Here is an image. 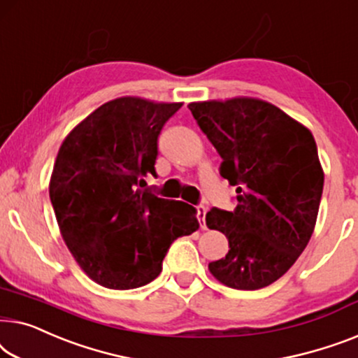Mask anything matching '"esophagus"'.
Here are the masks:
<instances>
[{
  "instance_id": "1",
  "label": "esophagus",
  "mask_w": 358,
  "mask_h": 358,
  "mask_svg": "<svg viewBox=\"0 0 358 358\" xmlns=\"http://www.w3.org/2000/svg\"><path fill=\"white\" fill-rule=\"evenodd\" d=\"M196 210H198V219H199V224H201V229L206 230V213H208V206L204 204H198L196 206Z\"/></svg>"
}]
</instances>
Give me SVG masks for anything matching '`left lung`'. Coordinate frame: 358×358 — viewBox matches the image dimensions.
<instances>
[{
  "instance_id": "1",
  "label": "left lung",
  "mask_w": 358,
  "mask_h": 358,
  "mask_svg": "<svg viewBox=\"0 0 358 358\" xmlns=\"http://www.w3.org/2000/svg\"><path fill=\"white\" fill-rule=\"evenodd\" d=\"M217 149L220 175L236 186V208H213L209 229L229 238L209 263L224 285L258 290L282 278L315 230L324 173L313 134L275 105L251 97L188 105Z\"/></svg>"
}]
</instances>
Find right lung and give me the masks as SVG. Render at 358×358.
Segmentation results:
<instances>
[{"mask_svg":"<svg viewBox=\"0 0 358 358\" xmlns=\"http://www.w3.org/2000/svg\"><path fill=\"white\" fill-rule=\"evenodd\" d=\"M181 103L120 97L100 105L63 141L50 180L58 227L80 269L97 284L129 290L154 280L178 236L199 229L196 209L162 199L157 138Z\"/></svg>","mask_w":358,"mask_h":358,"instance_id":"obj_1","label":"right lung"}]
</instances>
